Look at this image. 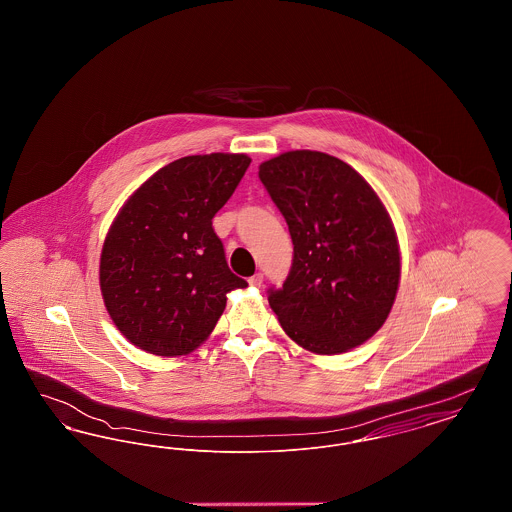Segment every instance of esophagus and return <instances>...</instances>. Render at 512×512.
Returning a JSON list of instances; mask_svg holds the SVG:
<instances>
[{"instance_id":"1","label":"esophagus","mask_w":512,"mask_h":512,"mask_svg":"<svg viewBox=\"0 0 512 512\" xmlns=\"http://www.w3.org/2000/svg\"><path fill=\"white\" fill-rule=\"evenodd\" d=\"M247 282H249L251 288H261V284H263V274H253Z\"/></svg>"}]
</instances>
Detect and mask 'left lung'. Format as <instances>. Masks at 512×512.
Instances as JSON below:
<instances>
[{
	"label": "left lung",
	"instance_id": "8db88e82",
	"mask_svg": "<svg viewBox=\"0 0 512 512\" xmlns=\"http://www.w3.org/2000/svg\"><path fill=\"white\" fill-rule=\"evenodd\" d=\"M293 242L292 270L268 305L284 332L317 355L370 340L390 315L401 278L397 234L365 178L322 151L295 149L259 165Z\"/></svg>",
	"mask_w": 512,
	"mask_h": 512
}]
</instances>
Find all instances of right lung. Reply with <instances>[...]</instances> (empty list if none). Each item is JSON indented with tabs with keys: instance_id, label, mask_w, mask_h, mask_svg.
<instances>
[{
	"instance_id": "add662e5",
	"label": "right lung",
	"mask_w": 512,
	"mask_h": 512,
	"mask_svg": "<svg viewBox=\"0 0 512 512\" xmlns=\"http://www.w3.org/2000/svg\"><path fill=\"white\" fill-rule=\"evenodd\" d=\"M249 163L245 153L182 157L122 205L101 247L99 288L132 345L159 357L192 353L215 330L226 295L247 286L226 265L213 217Z\"/></svg>"
}]
</instances>
